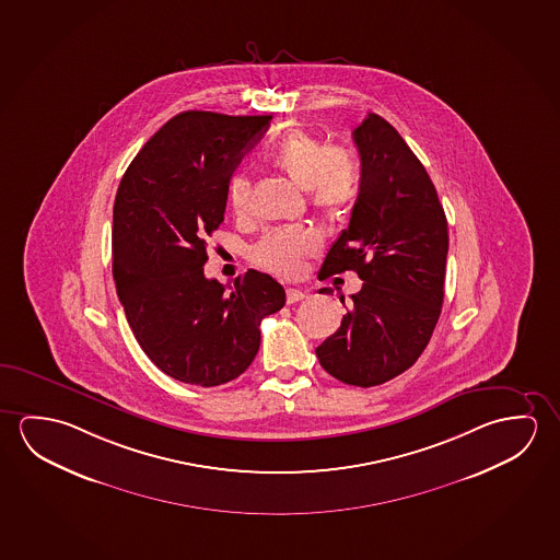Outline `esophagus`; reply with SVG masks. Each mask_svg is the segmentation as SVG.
Wrapping results in <instances>:
<instances>
[{
    "mask_svg": "<svg viewBox=\"0 0 560 560\" xmlns=\"http://www.w3.org/2000/svg\"><path fill=\"white\" fill-rule=\"evenodd\" d=\"M305 298H307V293L298 290V288H288L285 290V302L288 303L303 302Z\"/></svg>",
    "mask_w": 560,
    "mask_h": 560,
    "instance_id": "esophagus-1",
    "label": "esophagus"
}]
</instances>
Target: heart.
<instances>
[{
    "label": "heart",
    "instance_id": "obj_1",
    "mask_svg": "<svg viewBox=\"0 0 560 560\" xmlns=\"http://www.w3.org/2000/svg\"><path fill=\"white\" fill-rule=\"evenodd\" d=\"M272 165L300 187L310 188L311 205L327 218H340L354 206L360 192V163L352 151L327 148L305 130L285 132L270 151ZM228 205L235 215L249 210L250 180L235 173L228 180ZM319 249L317 237L305 228H282L267 233L253 249L258 267L282 276H298L305 258Z\"/></svg>",
    "mask_w": 560,
    "mask_h": 560
}]
</instances>
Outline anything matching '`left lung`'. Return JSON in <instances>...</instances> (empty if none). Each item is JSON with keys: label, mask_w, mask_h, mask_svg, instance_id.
Here are the masks:
<instances>
[{"label": "left lung", "mask_w": 560, "mask_h": 560, "mask_svg": "<svg viewBox=\"0 0 560 560\" xmlns=\"http://www.w3.org/2000/svg\"><path fill=\"white\" fill-rule=\"evenodd\" d=\"M352 138L360 192L319 280L354 270L364 284L315 352L338 382L373 387L409 370L430 342L444 303L450 237L434 183L400 133L370 113Z\"/></svg>", "instance_id": "1"}]
</instances>
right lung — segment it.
Wrapping results in <instances>:
<instances>
[{
  "label": "right lung",
  "instance_id": "right-lung-1",
  "mask_svg": "<svg viewBox=\"0 0 560 560\" xmlns=\"http://www.w3.org/2000/svg\"><path fill=\"white\" fill-rule=\"evenodd\" d=\"M270 118L173 116L116 190V293L143 352L178 382L215 387L240 377L260 347V320L284 307L272 276L249 270L228 292L205 275L206 240L223 222L228 180Z\"/></svg>",
  "mask_w": 560,
  "mask_h": 560
}]
</instances>
